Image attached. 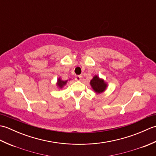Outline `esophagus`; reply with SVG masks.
<instances>
[{"label": "esophagus", "instance_id": "obj_1", "mask_svg": "<svg viewBox=\"0 0 156 156\" xmlns=\"http://www.w3.org/2000/svg\"><path fill=\"white\" fill-rule=\"evenodd\" d=\"M81 78H82V76H80V75H78V76H75L76 80H80Z\"/></svg>", "mask_w": 156, "mask_h": 156}]
</instances>
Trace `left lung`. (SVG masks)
<instances>
[{"instance_id":"8db88e82","label":"left lung","mask_w":156,"mask_h":156,"mask_svg":"<svg viewBox=\"0 0 156 156\" xmlns=\"http://www.w3.org/2000/svg\"><path fill=\"white\" fill-rule=\"evenodd\" d=\"M90 84L94 91L97 94L103 92L107 87V84L104 81L103 79L100 78L97 75L94 76L90 80Z\"/></svg>"}]
</instances>
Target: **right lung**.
<instances>
[{
	"label": "right lung",
	"instance_id": "right-lung-1",
	"mask_svg": "<svg viewBox=\"0 0 156 156\" xmlns=\"http://www.w3.org/2000/svg\"><path fill=\"white\" fill-rule=\"evenodd\" d=\"M68 80H66V81H64L60 79V78H58V82H57V85L58 87L59 88H62L63 87H64V86H65L66 84V83H67Z\"/></svg>",
	"mask_w": 156,
	"mask_h": 156
}]
</instances>
